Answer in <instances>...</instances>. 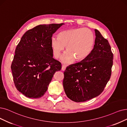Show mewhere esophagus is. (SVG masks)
<instances>
[{
  "label": "esophagus",
  "mask_w": 127,
  "mask_h": 127,
  "mask_svg": "<svg viewBox=\"0 0 127 127\" xmlns=\"http://www.w3.org/2000/svg\"><path fill=\"white\" fill-rule=\"evenodd\" d=\"M65 68H66V66H65V65H62V70L63 71H64L65 69Z\"/></svg>",
  "instance_id": "esophagus-1"
}]
</instances>
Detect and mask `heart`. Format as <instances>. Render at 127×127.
Returning <instances> with one entry per match:
<instances>
[{"label": "heart", "instance_id": "b5f03b06", "mask_svg": "<svg viewBox=\"0 0 127 127\" xmlns=\"http://www.w3.org/2000/svg\"><path fill=\"white\" fill-rule=\"evenodd\" d=\"M95 43L93 32L88 28H72L61 32L58 38L52 37L51 46L54 57L59 58L64 46L67 52L62 57L64 63H69L75 59L80 61L90 54Z\"/></svg>", "mask_w": 127, "mask_h": 127}]
</instances>
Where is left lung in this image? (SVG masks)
Listing matches in <instances>:
<instances>
[{
    "instance_id": "obj_1",
    "label": "left lung",
    "mask_w": 127,
    "mask_h": 127,
    "mask_svg": "<svg viewBox=\"0 0 127 127\" xmlns=\"http://www.w3.org/2000/svg\"><path fill=\"white\" fill-rule=\"evenodd\" d=\"M92 51L64 72L63 86L67 97L75 102L92 99L103 92L111 74L114 55L109 42L97 30Z\"/></svg>"
}]
</instances>
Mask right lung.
Listing matches in <instances>:
<instances>
[{"mask_svg": "<svg viewBox=\"0 0 127 127\" xmlns=\"http://www.w3.org/2000/svg\"><path fill=\"white\" fill-rule=\"evenodd\" d=\"M64 23L39 25L25 32L17 45L11 65L17 89L29 98H39L47 90L55 73L62 69L53 58V34Z\"/></svg>", "mask_w": 127, "mask_h": 127, "instance_id": "1", "label": "right lung"}]
</instances>
